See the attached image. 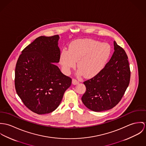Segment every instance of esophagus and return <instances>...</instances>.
<instances>
[{"instance_id": "obj_1", "label": "esophagus", "mask_w": 146, "mask_h": 146, "mask_svg": "<svg viewBox=\"0 0 146 146\" xmlns=\"http://www.w3.org/2000/svg\"><path fill=\"white\" fill-rule=\"evenodd\" d=\"M80 82L77 80H75V79H73L72 80V84H74V85H76V84H78Z\"/></svg>"}]
</instances>
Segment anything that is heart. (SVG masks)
Segmentation results:
<instances>
[{
    "mask_svg": "<svg viewBox=\"0 0 146 146\" xmlns=\"http://www.w3.org/2000/svg\"><path fill=\"white\" fill-rule=\"evenodd\" d=\"M112 49L108 43L84 38L73 41L69 49L64 48L60 55V63L63 70L68 73L74 68L76 62L78 75L86 78H92L99 74L107 64Z\"/></svg>",
    "mask_w": 146,
    "mask_h": 146,
    "instance_id": "1",
    "label": "heart"
}]
</instances>
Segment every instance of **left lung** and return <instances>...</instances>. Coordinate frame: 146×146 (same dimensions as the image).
<instances>
[{
	"mask_svg": "<svg viewBox=\"0 0 146 146\" xmlns=\"http://www.w3.org/2000/svg\"><path fill=\"white\" fill-rule=\"evenodd\" d=\"M113 46V54L104 69L83 83L86 91L82 101L94 111L113 108L121 100L129 84L130 71L127 55L115 41Z\"/></svg>",
	"mask_w": 146,
	"mask_h": 146,
	"instance_id": "8db88e82",
	"label": "left lung"
}]
</instances>
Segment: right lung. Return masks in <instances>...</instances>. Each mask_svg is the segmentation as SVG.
I'll list each match as a JSON object with an SVG mask.
<instances>
[{"mask_svg":"<svg viewBox=\"0 0 146 146\" xmlns=\"http://www.w3.org/2000/svg\"><path fill=\"white\" fill-rule=\"evenodd\" d=\"M59 40V35L37 37L22 50L17 62V94L28 109L39 115L54 111L72 83L54 64L60 60Z\"/></svg>","mask_w":146,"mask_h":146,"instance_id":"1","label":"right lung"}]
</instances>
